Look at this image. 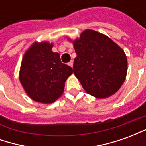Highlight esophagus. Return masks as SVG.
Returning <instances> with one entry per match:
<instances>
[{"label": "esophagus", "mask_w": 146, "mask_h": 146, "mask_svg": "<svg viewBox=\"0 0 146 146\" xmlns=\"http://www.w3.org/2000/svg\"><path fill=\"white\" fill-rule=\"evenodd\" d=\"M69 66H70V67H72V68H73V61H70V62H69Z\"/></svg>", "instance_id": "34e87169"}]
</instances>
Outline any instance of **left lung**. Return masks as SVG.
<instances>
[{
  "mask_svg": "<svg viewBox=\"0 0 146 146\" xmlns=\"http://www.w3.org/2000/svg\"><path fill=\"white\" fill-rule=\"evenodd\" d=\"M76 57L73 73L92 96L106 98L123 85L127 72L125 52L113 40L95 30H85L72 40Z\"/></svg>",
  "mask_w": 146,
  "mask_h": 146,
  "instance_id": "obj_1",
  "label": "left lung"
}]
</instances>
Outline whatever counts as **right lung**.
I'll use <instances>...</instances> for the list:
<instances>
[{"label": "right lung", "instance_id": "add662e5", "mask_svg": "<svg viewBox=\"0 0 146 146\" xmlns=\"http://www.w3.org/2000/svg\"><path fill=\"white\" fill-rule=\"evenodd\" d=\"M53 43H33L24 53L19 78L27 95L33 101L51 104L63 94L65 82L73 69L62 63L52 51Z\"/></svg>", "mask_w": 146, "mask_h": 146}]
</instances>
